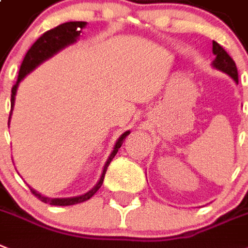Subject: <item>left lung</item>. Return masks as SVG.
Masks as SVG:
<instances>
[{
	"mask_svg": "<svg viewBox=\"0 0 248 248\" xmlns=\"http://www.w3.org/2000/svg\"><path fill=\"white\" fill-rule=\"evenodd\" d=\"M213 53L215 56V60L211 62L213 68H217L219 71L227 74L235 84H238V72H237V66H235L234 61L225 52L224 48L219 46L214 40H213Z\"/></svg>",
	"mask_w": 248,
	"mask_h": 248,
	"instance_id": "left-lung-1",
	"label": "left lung"
}]
</instances>
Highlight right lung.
Returning <instances> with one entry per match:
<instances>
[{"label":"right lung","instance_id":"obj_1","mask_svg":"<svg viewBox=\"0 0 248 248\" xmlns=\"http://www.w3.org/2000/svg\"><path fill=\"white\" fill-rule=\"evenodd\" d=\"M86 24L88 23H85V21H70V23L61 24V25L56 26L53 29L46 31V33H44L40 38H38L37 42L30 47V49L28 51V53L25 54V57H24L23 63L20 66L17 81H16L15 85L13 86V90H11V112H10L9 124L10 121H11V116H13V109L14 106H15V96L16 93H17V88H19L20 82L23 81L24 78H25L26 75H29L30 72L33 71V70H35L39 65H42L43 62H46L47 60L53 57L54 54H57L58 52L62 51V49H65L68 46L76 43L78 37H80L81 30L85 28ZM130 132L131 131H124V134L121 135L120 138L117 139V141L114 144L113 150H112L110 155L108 156L106 164H104L103 172H102V176H100L99 181L96 182V185L93 187L92 190H89L88 192H85V194L78 195V196L74 197H48L43 196V195L39 194L38 191H35L34 188H31V187L29 186L30 191H31L33 195H35L40 201H43L46 204L56 205V206L75 205L89 200L90 197L100 188L102 183H103L104 176H106L107 168L109 166V163L112 162V159L114 158V155L117 154L118 149L121 148V145L124 142V138H126L127 135H130Z\"/></svg>","mask_w":248,"mask_h":248}]
</instances>
